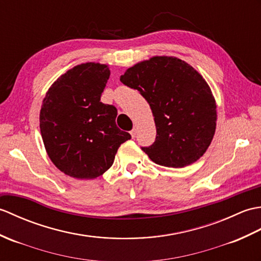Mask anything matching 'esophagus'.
<instances>
[{"label":"esophagus","instance_id":"esophagus-1","mask_svg":"<svg viewBox=\"0 0 261 261\" xmlns=\"http://www.w3.org/2000/svg\"><path fill=\"white\" fill-rule=\"evenodd\" d=\"M136 133H137L136 128H133V129L130 130V135H132V137H133V138H135V136H136Z\"/></svg>","mask_w":261,"mask_h":261}]
</instances>
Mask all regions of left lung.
Segmentation results:
<instances>
[{
  "mask_svg": "<svg viewBox=\"0 0 261 261\" xmlns=\"http://www.w3.org/2000/svg\"><path fill=\"white\" fill-rule=\"evenodd\" d=\"M149 103L155 142L142 147L154 163L184 167L198 161L216 133L217 105L209 85L189 63L175 57H153L120 76Z\"/></svg>",
  "mask_w": 261,
  "mask_h": 261,
  "instance_id": "8db88e82",
  "label": "left lung"
}]
</instances>
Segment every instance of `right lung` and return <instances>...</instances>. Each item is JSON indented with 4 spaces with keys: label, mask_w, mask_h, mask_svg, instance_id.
Wrapping results in <instances>:
<instances>
[{
    "label": "right lung",
    "mask_w": 261,
    "mask_h": 261,
    "mask_svg": "<svg viewBox=\"0 0 261 261\" xmlns=\"http://www.w3.org/2000/svg\"><path fill=\"white\" fill-rule=\"evenodd\" d=\"M109 74L107 65L82 63L58 78L43 99L40 130L45 150L71 177L102 175L132 137L116 125V107L100 101Z\"/></svg>",
    "instance_id": "right-lung-1"
}]
</instances>
